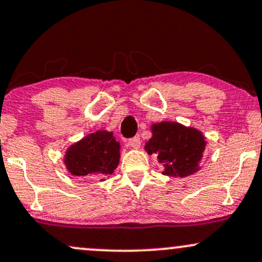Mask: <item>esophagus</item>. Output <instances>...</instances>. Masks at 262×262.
<instances>
[{
	"label": "esophagus",
	"instance_id": "obj_1",
	"mask_svg": "<svg viewBox=\"0 0 262 262\" xmlns=\"http://www.w3.org/2000/svg\"><path fill=\"white\" fill-rule=\"evenodd\" d=\"M128 146H130L132 149H139L140 146V138L135 137L133 139H130L128 141Z\"/></svg>",
	"mask_w": 262,
	"mask_h": 262
}]
</instances>
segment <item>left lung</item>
<instances>
[{
    "mask_svg": "<svg viewBox=\"0 0 262 262\" xmlns=\"http://www.w3.org/2000/svg\"><path fill=\"white\" fill-rule=\"evenodd\" d=\"M151 138L146 141L145 151L155 154L162 165V175L187 177L202 169L207 138L200 129L179 122L162 121L150 125Z\"/></svg>",
    "mask_w": 262,
    "mask_h": 262,
    "instance_id": "obj_1",
    "label": "left lung"
}]
</instances>
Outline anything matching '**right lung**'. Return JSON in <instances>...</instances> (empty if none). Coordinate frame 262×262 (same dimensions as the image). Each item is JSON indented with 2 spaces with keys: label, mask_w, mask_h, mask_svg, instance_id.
I'll return each mask as SVG.
<instances>
[{
  "label": "right lung",
  "mask_w": 262,
  "mask_h": 262,
  "mask_svg": "<svg viewBox=\"0 0 262 262\" xmlns=\"http://www.w3.org/2000/svg\"><path fill=\"white\" fill-rule=\"evenodd\" d=\"M121 159V144L113 132L100 129L75 141L66 149L62 161L69 173L104 181L114 172Z\"/></svg>",
  "instance_id": "right-lung-1"
}]
</instances>
